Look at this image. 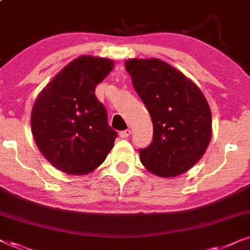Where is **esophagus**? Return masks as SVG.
Listing matches in <instances>:
<instances>
[{
  "label": "esophagus",
  "instance_id": "1",
  "mask_svg": "<svg viewBox=\"0 0 250 250\" xmlns=\"http://www.w3.org/2000/svg\"><path fill=\"white\" fill-rule=\"evenodd\" d=\"M129 135H131V129H125V131H122L121 133H119V136H121L122 139L128 138Z\"/></svg>",
  "mask_w": 250,
  "mask_h": 250
}]
</instances>
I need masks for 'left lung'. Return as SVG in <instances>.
<instances>
[{"label": "left lung", "mask_w": 250, "mask_h": 250, "mask_svg": "<svg viewBox=\"0 0 250 250\" xmlns=\"http://www.w3.org/2000/svg\"><path fill=\"white\" fill-rule=\"evenodd\" d=\"M125 68L153 125L152 142L140 150L150 173L175 177L201 159L211 139V112L203 92L165 61L128 59Z\"/></svg>", "instance_id": "1"}]
</instances>
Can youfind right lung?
I'll return each mask as SVG.
<instances>
[{"mask_svg":"<svg viewBox=\"0 0 250 250\" xmlns=\"http://www.w3.org/2000/svg\"><path fill=\"white\" fill-rule=\"evenodd\" d=\"M114 61L81 56L63 67L40 92L32 109V134L47 162L69 175L98 168L114 148L117 132L108 124L95 87Z\"/></svg>","mask_w":250,"mask_h":250,"instance_id":"obj_1","label":"right lung"}]
</instances>
